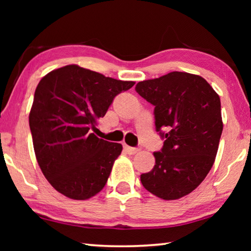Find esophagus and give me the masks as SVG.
I'll return each instance as SVG.
<instances>
[{"label": "esophagus", "mask_w": 251, "mask_h": 251, "mask_svg": "<svg viewBox=\"0 0 251 251\" xmlns=\"http://www.w3.org/2000/svg\"><path fill=\"white\" fill-rule=\"evenodd\" d=\"M125 151L128 152L129 155H135V154H137V152L141 151L139 150V148H137V147H129V146H125Z\"/></svg>", "instance_id": "34e87169"}]
</instances>
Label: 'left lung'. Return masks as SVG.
Listing matches in <instances>:
<instances>
[{
  "instance_id": "left-lung-1",
  "label": "left lung",
  "mask_w": 251,
  "mask_h": 251,
  "mask_svg": "<svg viewBox=\"0 0 251 251\" xmlns=\"http://www.w3.org/2000/svg\"><path fill=\"white\" fill-rule=\"evenodd\" d=\"M135 91L155 106L156 130L164 139L142 184L165 201L184 197L201 184L217 155L224 126L219 96L205 78L185 72L143 80Z\"/></svg>"
}]
</instances>
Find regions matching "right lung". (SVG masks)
Returning <instances> with one entry per match:
<instances>
[{
  "instance_id": "obj_1",
  "label": "right lung",
  "mask_w": 251,
  "mask_h": 251,
  "mask_svg": "<svg viewBox=\"0 0 251 251\" xmlns=\"http://www.w3.org/2000/svg\"><path fill=\"white\" fill-rule=\"evenodd\" d=\"M134 84L78 65L54 70L40 80L29 128L41 171L58 193L85 201L104 188L123 146L92 130L115 96Z\"/></svg>"
}]
</instances>
